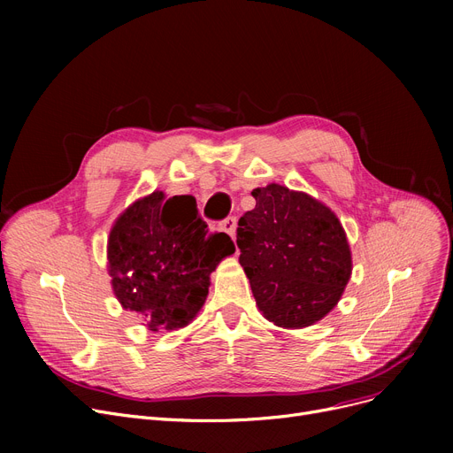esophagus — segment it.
I'll return each instance as SVG.
<instances>
[{"mask_svg": "<svg viewBox=\"0 0 453 453\" xmlns=\"http://www.w3.org/2000/svg\"><path fill=\"white\" fill-rule=\"evenodd\" d=\"M222 231H226L229 236H234V231H236V219L234 217H227L222 224H220Z\"/></svg>", "mask_w": 453, "mask_h": 453, "instance_id": "34e87169", "label": "esophagus"}]
</instances>
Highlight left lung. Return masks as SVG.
Segmentation results:
<instances>
[{"label": "left lung", "mask_w": 453, "mask_h": 453, "mask_svg": "<svg viewBox=\"0 0 453 453\" xmlns=\"http://www.w3.org/2000/svg\"><path fill=\"white\" fill-rule=\"evenodd\" d=\"M236 246L258 311L277 326L304 328L338 304L352 273L345 229L330 207L279 183L253 188Z\"/></svg>", "instance_id": "obj_1"}]
</instances>
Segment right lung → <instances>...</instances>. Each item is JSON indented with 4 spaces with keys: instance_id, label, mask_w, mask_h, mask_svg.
Wrapping results in <instances>:
<instances>
[{
    "instance_id": "right-lung-1",
    "label": "right lung",
    "mask_w": 453,
    "mask_h": 453,
    "mask_svg": "<svg viewBox=\"0 0 453 453\" xmlns=\"http://www.w3.org/2000/svg\"><path fill=\"white\" fill-rule=\"evenodd\" d=\"M234 253L226 233H209L193 196L154 190L128 205L108 236L111 290L152 332L187 326L202 311L209 275Z\"/></svg>"
}]
</instances>
